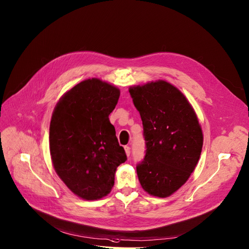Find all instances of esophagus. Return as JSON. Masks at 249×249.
Segmentation results:
<instances>
[{"instance_id": "esophagus-1", "label": "esophagus", "mask_w": 249, "mask_h": 249, "mask_svg": "<svg viewBox=\"0 0 249 249\" xmlns=\"http://www.w3.org/2000/svg\"><path fill=\"white\" fill-rule=\"evenodd\" d=\"M124 152H125V155L128 157L129 154H130V148L128 147V145H125V147H124Z\"/></svg>"}]
</instances>
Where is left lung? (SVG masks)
Here are the masks:
<instances>
[{
	"label": "left lung",
	"mask_w": 249,
	"mask_h": 249,
	"mask_svg": "<svg viewBox=\"0 0 249 249\" xmlns=\"http://www.w3.org/2000/svg\"><path fill=\"white\" fill-rule=\"evenodd\" d=\"M128 91L141 114L147 144L137 167L140 184L148 194L167 198L198 164L203 145L198 116L187 97L166 80L130 86Z\"/></svg>",
	"instance_id": "8db88e82"
}]
</instances>
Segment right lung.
Segmentation results:
<instances>
[{"instance_id":"right-lung-1","label":"right lung","mask_w":249,"mask_h":249,"mask_svg":"<svg viewBox=\"0 0 249 249\" xmlns=\"http://www.w3.org/2000/svg\"><path fill=\"white\" fill-rule=\"evenodd\" d=\"M120 94L116 86L89 78L66 91L54 107L49 130L52 165L70 191L83 200L109 194L116 168L126 160L108 119Z\"/></svg>"}]
</instances>
